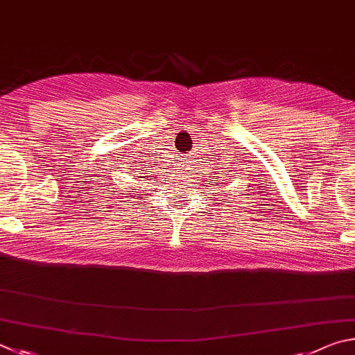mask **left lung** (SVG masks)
<instances>
[{"label": "left lung", "mask_w": 355, "mask_h": 355, "mask_svg": "<svg viewBox=\"0 0 355 355\" xmlns=\"http://www.w3.org/2000/svg\"><path fill=\"white\" fill-rule=\"evenodd\" d=\"M221 174V173H220ZM223 176H225V173H223ZM215 179H218V184H221V181H225V179H220L218 176H214ZM223 184H225V182H223ZM210 185H212V184H210Z\"/></svg>", "instance_id": "left-lung-1"}]
</instances>
